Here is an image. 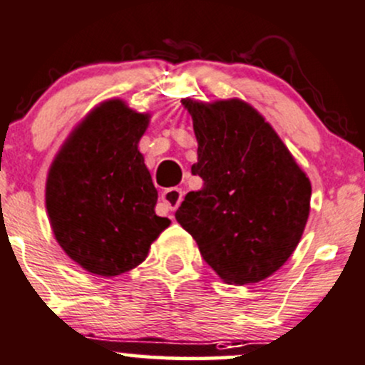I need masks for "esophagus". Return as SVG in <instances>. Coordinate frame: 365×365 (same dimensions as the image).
I'll return each instance as SVG.
<instances>
[{
  "label": "esophagus",
  "mask_w": 365,
  "mask_h": 365,
  "mask_svg": "<svg viewBox=\"0 0 365 365\" xmlns=\"http://www.w3.org/2000/svg\"><path fill=\"white\" fill-rule=\"evenodd\" d=\"M182 189H178V187H171V189H166L161 194V202L163 206L166 207V210L173 211L176 207L180 206V202H182Z\"/></svg>",
  "instance_id": "34e87169"
}]
</instances>
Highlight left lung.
Returning a JSON list of instances; mask_svg holds the SVG:
<instances>
[{"mask_svg": "<svg viewBox=\"0 0 365 365\" xmlns=\"http://www.w3.org/2000/svg\"><path fill=\"white\" fill-rule=\"evenodd\" d=\"M197 138L192 173L204 187L176 210L227 284L259 282L289 259L310 215L312 185L274 128L241 98H183Z\"/></svg>", "mask_w": 365, "mask_h": 365, "instance_id": "1", "label": "left lung"}]
</instances>
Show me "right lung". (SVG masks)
I'll return each instance as SVG.
<instances>
[{"label": "right lung", "instance_id": "add662e5", "mask_svg": "<svg viewBox=\"0 0 365 365\" xmlns=\"http://www.w3.org/2000/svg\"><path fill=\"white\" fill-rule=\"evenodd\" d=\"M149 121V112L106 100L71 131L48 171L51 230L90 274L115 277L138 267L171 223L155 215L158 190L138 150Z\"/></svg>", "mask_w": 365, "mask_h": 365}]
</instances>
